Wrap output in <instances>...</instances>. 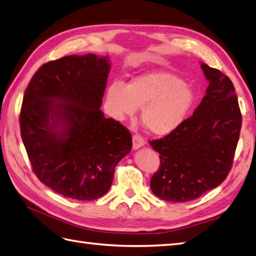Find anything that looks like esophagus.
<instances>
[{
  "mask_svg": "<svg viewBox=\"0 0 256 256\" xmlns=\"http://www.w3.org/2000/svg\"><path fill=\"white\" fill-rule=\"evenodd\" d=\"M144 145H145L144 138H140V136L138 135V134L133 135V150H138V148L142 147Z\"/></svg>",
  "mask_w": 256,
  "mask_h": 256,
  "instance_id": "obj_1",
  "label": "esophagus"
}]
</instances>
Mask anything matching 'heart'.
I'll use <instances>...</instances> for the list:
<instances>
[{
	"instance_id": "b5f03b06",
	"label": "heart",
	"mask_w": 256,
	"mask_h": 256,
	"mask_svg": "<svg viewBox=\"0 0 256 256\" xmlns=\"http://www.w3.org/2000/svg\"><path fill=\"white\" fill-rule=\"evenodd\" d=\"M106 96L111 111L120 118L142 109V124L155 135L169 134L179 126L195 99L184 80L162 70L136 76L126 87L114 82Z\"/></svg>"
}]
</instances>
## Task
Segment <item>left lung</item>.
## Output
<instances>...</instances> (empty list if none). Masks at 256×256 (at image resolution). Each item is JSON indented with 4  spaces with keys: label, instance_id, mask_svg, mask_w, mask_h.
<instances>
[{
    "label": "left lung",
    "instance_id": "obj_1",
    "mask_svg": "<svg viewBox=\"0 0 256 256\" xmlns=\"http://www.w3.org/2000/svg\"><path fill=\"white\" fill-rule=\"evenodd\" d=\"M200 68L210 85L193 116L150 142L160 154L150 188L164 200L198 198L222 183L232 167L242 124L234 87L220 70L204 63Z\"/></svg>",
    "mask_w": 256,
    "mask_h": 256
}]
</instances>
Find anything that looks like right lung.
<instances>
[{
  "label": "right lung",
  "instance_id": "obj_1",
  "mask_svg": "<svg viewBox=\"0 0 256 256\" xmlns=\"http://www.w3.org/2000/svg\"><path fill=\"white\" fill-rule=\"evenodd\" d=\"M108 56H68L44 64L24 94L20 124L38 179L65 198L97 200L109 191L132 135L100 110Z\"/></svg>",
  "mask_w": 256,
  "mask_h": 256
}]
</instances>
